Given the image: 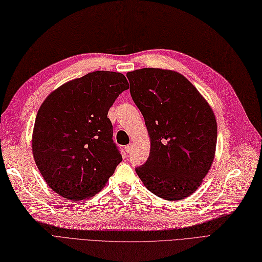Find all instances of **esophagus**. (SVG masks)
Returning a JSON list of instances; mask_svg holds the SVG:
<instances>
[{"mask_svg":"<svg viewBox=\"0 0 262 262\" xmlns=\"http://www.w3.org/2000/svg\"><path fill=\"white\" fill-rule=\"evenodd\" d=\"M124 150H125V152H126V153H130V152H131V150H132V144H127V145H125V146H124Z\"/></svg>","mask_w":262,"mask_h":262,"instance_id":"obj_1","label":"esophagus"}]
</instances>
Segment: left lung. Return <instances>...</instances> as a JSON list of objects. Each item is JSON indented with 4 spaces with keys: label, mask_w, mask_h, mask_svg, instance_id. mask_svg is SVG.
<instances>
[{
    "label": "left lung",
    "mask_w": 262,
    "mask_h": 262,
    "mask_svg": "<svg viewBox=\"0 0 262 262\" xmlns=\"http://www.w3.org/2000/svg\"><path fill=\"white\" fill-rule=\"evenodd\" d=\"M126 78L151 141L149 159L136 172L152 193L182 200L200 187L211 168L214 113L192 83L176 71L144 68L127 72Z\"/></svg>",
    "instance_id": "obj_1"
}]
</instances>
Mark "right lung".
I'll return each instance as SVG.
<instances>
[{
	"mask_svg": "<svg viewBox=\"0 0 262 262\" xmlns=\"http://www.w3.org/2000/svg\"><path fill=\"white\" fill-rule=\"evenodd\" d=\"M127 89L122 73L95 71L64 83L44 100L36 114L32 152L54 192L79 201L106 184L122 161L107 112Z\"/></svg>",
	"mask_w": 262,
	"mask_h": 262,
	"instance_id": "right-lung-1",
	"label": "right lung"
}]
</instances>
